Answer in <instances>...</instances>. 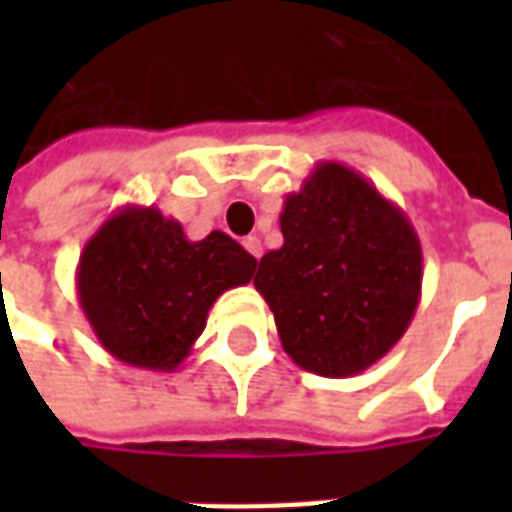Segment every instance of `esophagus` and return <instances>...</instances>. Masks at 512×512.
<instances>
[{
	"label": "esophagus",
	"instance_id": "34e87169",
	"mask_svg": "<svg viewBox=\"0 0 512 512\" xmlns=\"http://www.w3.org/2000/svg\"><path fill=\"white\" fill-rule=\"evenodd\" d=\"M244 249H247L252 257L263 255V244H260V239H257V236H247V239H244Z\"/></svg>",
	"mask_w": 512,
	"mask_h": 512
}]
</instances>
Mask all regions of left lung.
<instances>
[{"instance_id": "obj_1", "label": "left lung", "mask_w": 512, "mask_h": 512, "mask_svg": "<svg viewBox=\"0 0 512 512\" xmlns=\"http://www.w3.org/2000/svg\"><path fill=\"white\" fill-rule=\"evenodd\" d=\"M279 223L284 244L263 255L255 289L289 358L337 380L377 364L420 305L422 247L409 217L356 170L319 162Z\"/></svg>"}]
</instances>
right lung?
Masks as SVG:
<instances>
[{
	"mask_svg": "<svg viewBox=\"0 0 512 512\" xmlns=\"http://www.w3.org/2000/svg\"><path fill=\"white\" fill-rule=\"evenodd\" d=\"M257 260L228 233L185 239L156 207L116 209L84 244L76 292L98 342L138 369L175 372L225 289L244 287Z\"/></svg>",
	"mask_w": 512,
	"mask_h": 512,
	"instance_id": "obj_1",
	"label": "right lung"
}]
</instances>
